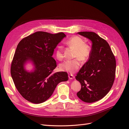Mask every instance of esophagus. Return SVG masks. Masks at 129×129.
I'll list each match as a JSON object with an SVG mask.
<instances>
[{
    "label": "esophagus",
    "instance_id": "34e87169",
    "mask_svg": "<svg viewBox=\"0 0 129 129\" xmlns=\"http://www.w3.org/2000/svg\"><path fill=\"white\" fill-rule=\"evenodd\" d=\"M68 77H69V79H71V80H72V79H73L74 78V75H72V74H68Z\"/></svg>",
    "mask_w": 129,
    "mask_h": 129
}]
</instances>
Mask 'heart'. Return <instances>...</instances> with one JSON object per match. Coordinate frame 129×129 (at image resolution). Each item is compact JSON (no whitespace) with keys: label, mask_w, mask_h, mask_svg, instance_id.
Wrapping results in <instances>:
<instances>
[{"label":"heart","mask_w":129,"mask_h":129,"mask_svg":"<svg viewBox=\"0 0 129 129\" xmlns=\"http://www.w3.org/2000/svg\"><path fill=\"white\" fill-rule=\"evenodd\" d=\"M68 46L75 49L73 60H67L60 65L61 71L67 72L71 74L75 73L80 66V59L81 61H86L89 58L92 51L91 46L84 42L83 39L77 36H74L66 42ZM55 55L58 60L63 59V52L61 46H58L55 50Z\"/></svg>","instance_id":"heart-1"}]
</instances>
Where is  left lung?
Masks as SVG:
<instances>
[{
    "label": "left lung",
    "mask_w": 129,
    "mask_h": 129,
    "mask_svg": "<svg viewBox=\"0 0 129 129\" xmlns=\"http://www.w3.org/2000/svg\"><path fill=\"white\" fill-rule=\"evenodd\" d=\"M77 33L90 40L92 45L89 60L75 76L81 84L77 96L84 102H95L103 99L112 87L116 59L107 41L99 35L92 32Z\"/></svg>",
    "instance_id": "1"
}]
</instances>
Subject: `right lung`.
<instances>
[{"mask_svg":"<svg viewBox=\"0 0 129 129\" xmlns=\"http://www.w3.org/2000/svg\"><path fill=\"white\" fill-rule=\"evenodd\" d=\"M66 36L63 32L51 34L39 31L23 38L18 44L11 63V74L18 91L29 102H44L58 83L68 80L65 72L53 73L57 66L52 57L54 50ZM28 60L35 64L33 72L24 69Z\"/></svg>","mask_w":129,"mask_h":129,"instance_id":"right-lung-1","label":"right lung"}]
</instances>
